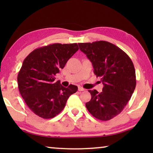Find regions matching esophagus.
I'll use <instances>...</instances> for the list:
<instances>
[{"mask_svg":"<svg viewBox=\"0 0 153 153\" xmlns=\"http://www.w3.org/2000/svg\"><path fill=\"white\" fill-rule=\"evenodd\" d=\"M78 90L79 91H84L85 89L83 88H82V87H78Z\"/></svg>","mask_w":153,"mask_h":153,"instance_id":"34e87169","label":"esophagus"}]
</instances>
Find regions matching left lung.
Masks as SVG:
<instances>
[{"instance_id":"left-lung-1","label":"left lung","mask_w":153,"mask_h":153,"mask_svg":"<svg viewBox=\"0 0 153 153\" xmlns=\"http://www.w3.org/2000/svg\"><path fill=\"white\" fill-rule=\"evenodd\" d=\"M78 45L91 61L94 74L101 77L103 84L100 93L88 90L91 100L86 103V107L98 120H110L123 111L135 90L134 64L125 52L108 42L100 40Z\"/></svg>"}]
</instances>
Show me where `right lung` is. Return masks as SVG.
I'll list each match as a JSON object with an SVG mask.
<instances>
[{
  "label": "right lung",
  "instance_id": "1",
  "mask_svg": "<svg viewBox=\"0 0 153 153\" xmlns=\"http://www.w3.org/2000/svg\"><path fill=\"white\" fill-rule=\"evenodd\" d=\"M76 43H55L35 49L23 62L17 76L18 88L27 107L36 115L51 119L60 113L77 87L67 88L55 76L78 51Z\"/></svg>",
  "mask_w": 153,
  "mask_h": 153
}]
</instances>
